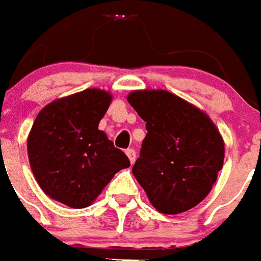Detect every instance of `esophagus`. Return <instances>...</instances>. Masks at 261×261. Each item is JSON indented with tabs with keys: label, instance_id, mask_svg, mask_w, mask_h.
<instances>
[{
	"label": "esophagus",
	"instance_id": "34e87169",
	"mask_svg": "<svg viewBox=\"0 0 261 261\" xmlns=\"http://www.w3.org/2000/svg\"><path fill=\"white\" fill-rule=\"evenodd\" d=\"M126 154L127 157H129V160H130V163L134 164L135 160H136V151H135L134 149H127Z\"/></svg>",
	"mask_w": 261,
	"mask_h": 261
}]
</instances>
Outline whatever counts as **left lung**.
<instances>
[{
    "label": "left lung",
    "instance_id": "obj_1",
    "mask_svg": "<svg viewBox=\"0 0 261 261\" xmlns=\"http://www.w3.org/2000/svg\"><path fill=\"white\" fill-rule=\"evenodd\" d=\"M146 122L145 140L134 175L159 212L181 214L210 194L221 171L225 145L204 112L163 90L127 97Z\"/></svg>",
    "mask_w": 261,
    "mask_h": 261
}]
</instances>
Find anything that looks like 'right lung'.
Wrapping results in <instances>:
<instances>
[{
    "instance_id": "add662e5",
    "label": "right lung",
    "mask_w": 261,
    "mask_h": 261,
    "mask_svg": "<svg viewBox=\"0 0 261 261\" xmlns=\"http://www.w3.org/2000/svg\"><path fill=\"white\" fill-rule=\"evenodd\" d=\"M111 94L84 90L46 105L33 122L28 156L46 195L70 208H86L112 177L130 166L127 156L98 129Z\"/></svg>"
}]
</instances>
